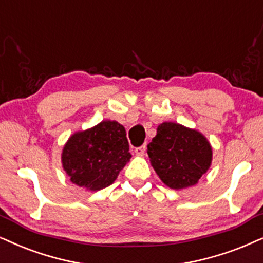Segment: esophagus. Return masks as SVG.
Returning <instances> with one entry per match:
<instances>
[{"mask_svg":"<svg viewBox=\"0 0 263 263\" xmlns=\"http://www.w3.org/2000/svg\"><path fill=\"white\" fill-rule=\"evenodd\" d=\"M145 151H146V145H142V146H140V147L135 148V153L138 156H144Z\"/></svg>","mask_w":263,"mask_h":263,"instance_id":"1","label":"esophagus"}]
</instances>
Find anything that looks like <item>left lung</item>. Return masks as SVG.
Returning <instances> with one entry per match:
<instances>
[{
	"label": "left lung",
	"instance_id": "obj_1",
	"mask_svg": "<svg viewBox=\"0 0 263 263\" xmlns=\"http://www.w3.org/2000/svg\"><path fill=\"white\" fill-rule=\"evenodd\" d=\"M147 153L157 175L173 190L197 185L213 161V148L205 136L175 122L158 125Z\"/></svg>",
	"mask_w": 263,
	"mask_h": 263
}]
</instances>
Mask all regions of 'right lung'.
<instances>
[{
  "instance_id": "right-lung-1",
  "label": "right lung",
  "mask_w": 263,
  "mask_h": 263,
  "mask_svg": "<svg viewBox=\"0 0 263 263\" xmlns=\"http://www.w3.org/2000/svg\"><path fill=\"white\" fill-rule=\"evenodd\" d=\"M125 135L123 125L108 119L73 133L61 152L70 181L93 192L112 185L132 158Z\"/></svg>"
}]
</instances>
